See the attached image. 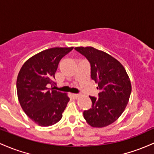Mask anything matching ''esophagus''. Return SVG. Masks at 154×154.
Here are the masks:
<instances>
[{"label":"esophagus","mask_w":154,"mask_h":154,"mask_svg":"<svg viewBox=\"0 0 154 154\" xmlns=\"http://www.w3.org/2000/svg\"><path fill=\"white\" fill-rule=\"evenodd\" d=\"M72 96L74 97H75V98H77V97H79V94H75V93H74V94H72Z\"/></svg>","instance_id":"obj_1"}]
</instances>
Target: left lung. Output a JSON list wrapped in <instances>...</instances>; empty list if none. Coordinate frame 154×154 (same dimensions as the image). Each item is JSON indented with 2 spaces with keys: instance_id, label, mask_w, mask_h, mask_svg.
I'll return each instance as SVG.
<instances>
[{
  "instance_id": "8db88e82",
  "label": "left lung",
  "mask_w": 154,
  "mask_h": 154,
  "mask_svg": "<svg viewBox=\"0 0 154 154\" xmlns=\"http://www.w3.org/2000/svg\"><path fill=\"white\" fill-rule=\"evenodd\" d=\"M75 49L89 61L91 78L100 90L98 98L90 96L92 105L84 111V119L91 127H106L125 109L132 91L130 80L123 65L104 51L90 46Z\"/></svg>"
}]
</instances>
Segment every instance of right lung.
<instances>
[{
  "label": "right lung",
  "instance_id": "add662e5",
  "mask_svg": "<svg viewBox=\"0 0 154 154\" xmlns=\"http://www.w3.org/2000/svg\"><path fill=\"white\" fill-rule=\"evenodd\" d=\"M73 47L51 48L34 55L22 65L17 80L22 108L29 118L41 127L57 123L69 102L65 93L54 90V74L61 59Z\"/></svg>",
  "mask_w": 154,
  "mask_h": 154
}]
</instances>
